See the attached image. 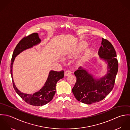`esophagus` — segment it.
<instances>
[{"label":"esophagus","mask_w":130,"mask_h":130,"mask_svg":"<svg viewBox=\"0 0 130 130\" xmlns=\"http://www.w3.org/2000/svg\"><path fill=\"white\" fill-rule=\"evenodd\" d=\"M71 74V71L69 70H66L65 72V76H68L69 75H70Z\"/></svg>","instance_id":"34e87169"}]
</instances>
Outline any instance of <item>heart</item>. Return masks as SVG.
<instances>
[{
	"label": "heart",
	"instance_id": "obj_1",
	"mask_svg": "<svg viewBox=\"0 0 130 130\" xmlns=\"http://www.w3.org/2000/svg\"><path fill=\"white\" fill-rule=\"evenodd\" d=\"M85 47H86V44H83V45H80L78 48V51H80V50H81L83 49Z\"/></svg>",
	"mask_w": 130,
	"mask_h": 130
}]
</instances>
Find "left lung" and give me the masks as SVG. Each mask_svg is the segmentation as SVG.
Segmentation results:
<instances>
[{"label": "left lung", "mask_w": 130, "mask_h": 130, "mask_svg": "<svg viewBox=\"0 0 130 130\" xmlns=\"http://www.w3.org/2000/svg\"><path fill=\"white\" fill-rule=\"evenodd\" d=\"M98 55L107 64V72L99 79L94 77L84 68L80 66L74 74L76 82L72 92L76 100L84 104H90L99 102L112 90L118 71V62L115 58L116 52L112 44L102 39Z\"/></svg>", "instance_id": "1"}]
</instances>
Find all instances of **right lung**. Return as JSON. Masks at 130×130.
<instances>
[{
	"label": "right lung",
	"instance_id": "1",
	"mask_svg": "<svg viewBox=\"0 0 130 130\" xmlns=\"http://www.w3.org/2000/svg\"><path fill=\"white\" fill-rule=\"evenodd\" d=\"M41 42V40L37 32L31 34L24 38L20 41L14 50L10 64V73L15 91L26 103L35 106L44 105L51 102L56 92L57 82L64 77V71L63 70L60 72L51 70L43 87L40 90L32 94L22 92L16 87L12 76V67L15 57L21 52L32 48L33 46L40 43Z\"/></svg>",
	"mask_w": 130,
	"mask_h": 130
}]
</instances>
